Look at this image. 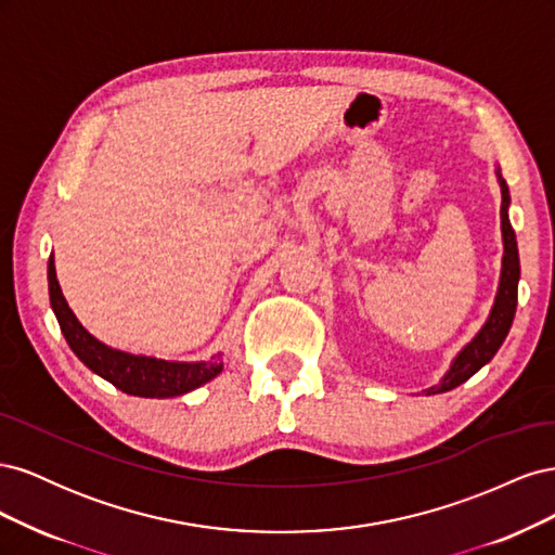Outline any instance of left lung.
<instances>
[{
    "label": "left lung",
    "mask_w": 555,
    "mask_h": 555,
    "mask_svg": "<svg viewBox=\"0 0 555 555\" xmlns=\"http://www.w3.org/2000/svg\"><path fill=\"white\" fill-rule=\"evenodd\" d=\"M502 204H500V231H502V268H500V282L495 300L491 306L489 317H486L483 326L475 333V338L469 340L456 357H453L451 365L438 384L428 386L422 393L435 396L456 389L463 382H467L477 371L489 363L495 354L500 345L505 343L507 333L512 328L514 314H516V298H518V280H520V263H518V247H516V233L509 222V188L505 178L500 176V169H495Z\"/></svg>",
    "instance_id": "left-lung-1"
}]
</instances>
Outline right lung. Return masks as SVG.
Here are the masks:
<instances>
[{"mask_svg":"<svg viewBox=\"0 0 555 555\" xmlns=\"http://www.w3.org/2000/svg\"><path fill=\"white\" fill-rule=\"evenodd\" d=\"M48 292L62 335L69 343L74 354L94 375L111 382L115 389L141 398H176L198 389V386H204L222 373V351L217 357H210L208 361H169L145 354H131V351L115 349L102 340H96L78 322V317L74 314L69 304H66L57 282L53 255L48 259Z\"/></svg>","mask_w":555,"mask_h":555,"instance_id":"1","label":"right lung"}]
</instances>
